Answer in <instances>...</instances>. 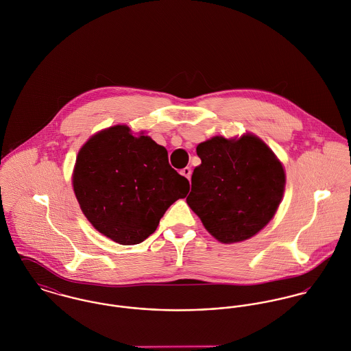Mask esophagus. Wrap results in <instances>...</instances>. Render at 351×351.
<instances>
[{
	"instance_id": "1",
	"label": "esophagus",
	"mask_w": 351,
	"mask_h": 351,
	"mask_svg": "<svg viewBox=\"0 0 351 351\" xmlns=\"http://www.w3.org/2000/svg\"><path fill=\"white\" fill-rule=\"evenodd\" d=\"M180 173H182L183 176H186L187 179H190V178H191V168H190V167H186V168H183V169L180 171Z\"/></svg>"
}]
</instances>
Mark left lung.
<instances>
[{"label": "left lung", "mask_w": 351, "mask_h": 351, "mask_svg": "<svg viewBox=\"0 0 351 351\" xmlns=\"http://www.w3.org/2000/svg\"><path fill=\"white\" fill-rule=\"evenodd\" d=\"M202 164L191 178L187 203L208 233L223 243L245 241L272 219L285 173L256 136L213 137L196 147Z\"/></svg>", "instance_id": "8db88e82"}]
</instances>
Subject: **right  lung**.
<instances>
[{"label":"right lung","mask_w":351,"mask_h":351,"mask_svg":"<svg viewBox=\"0 0 351 351\" xmlns=\"http://www.w3.org/2000/svg\"><path fill=\"white\" fill-rule=\"evenodd\" d=\"M80 208L99 233L121 245L143 242L168 207L190 191L168 162V152L148 136L133 137L117 125L91 137L74 169Z\"/></svg>","instance_id":"add662e5"}]
</instances>
